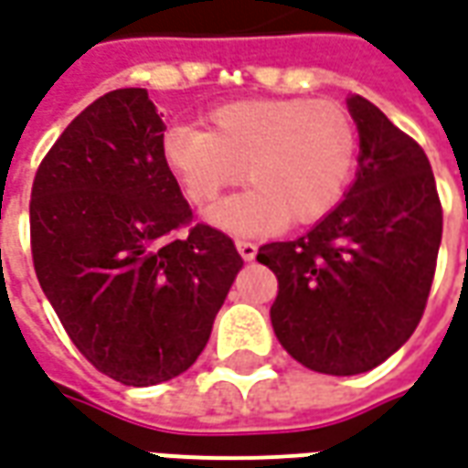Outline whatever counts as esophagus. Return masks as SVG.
I'll return each instance as SVG.
<instances>
[{
    "label": "esophagus",
    "mask_w": 468,
    "mask_h": 468,
    "mask_svg": "<svg viewBox=\"0 0 468 468\" xmlns=\"http://www.w3.org/2000/svg\"><path fill=\"white\" fill-rule=\"evenodd\" d=\"M238 253L243 256V261H253L258 253V245L256 243H250V240H238Z\"/></svg>",
    "instance_id": "34e87169"
}]
</instances>
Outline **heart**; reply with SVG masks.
<instances>
[{"mask_svg": "<svg viewBox=\"0 0 468 468\" xmlns=\"http://www.w3.org/2000/svg\"><path fill=\"white\" fill-rule=\"evenodd\" d=\"M210 132L169 126L162 159L195 205H210L245 177L253 187L207 220L250 235L309 225L335 210L357 165V126L335 101L248 98L207 113Z\"/></svg>", "mask_w": 468, "mask_h": 468, "instance_id": "obj_1", "label": "heart"}]
</instances>
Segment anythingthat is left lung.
<instances>
[{"label":"left lung","instance_id":"obj_1","mask_svg":"<svg viewBox=\"0 0 468 468\" xmlns=\"http://www.w3.org/2000/svg\"><path fill=\"white\" fill-rule=\"evenodd\" d=\"M359 169L347 197L296 240L258 248L279 279L271 324L296 362L359 375L393 355L426 309L443 210L426 152L367 98L352 96Z\"/></svg>","mask_w":468,"mask_h":468}]
</instances>
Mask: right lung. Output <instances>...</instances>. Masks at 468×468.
I'll return each mask as SVG.
<instances>
[{
	"label": "right lung",
	"instance_id": "right-lung-1",
	"mask_svg": "<svg viewBox=\"0 0 468 468\" xmlns=\"http://www.w3.org/2000/svg\"><path fill=\"white\" fill-rule=\"evenodd\" d=\"M165 129L144 88L111 90L52 144L29 200L48 302L80 355L133 388L195 365L243 268L223 230L192 225L162 159Z\"/></svg>",
	"mask_w": 468,
	"mask_h": 468
}]
</instances>
